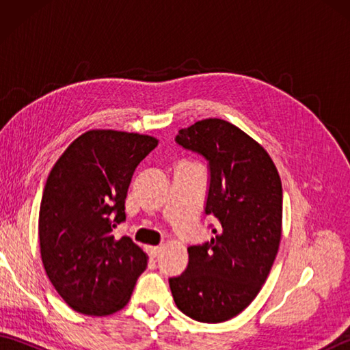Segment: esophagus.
Wrapping results in <instances>:
<instances>
[{
	"label": "esophagus",
	"mask_w": 350,
	"mask_h": 350,
	"mask_svg": "<svg viewBox=\"0 0 350 350\" xmlns=\"http://www.w3.org/2000/svg\"><path fill=\"white\" fill-rule=\"evenodd\" d=\"M161 247H148L147 248V252H148V256H150L152 258H156L159 256V252H161Z\"/></svg>",
	"instance_id": "1"
}]
</instances>
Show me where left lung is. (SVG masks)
<instances>
[{
	"instance_id": "obj_1",
	"label": "left lung",
	"mask_w": 350,
	"mask_h": 350,
	"mask_svg": "<svg viewBox=\"0 0 350 350\" xmlns=\"http://www.w3.org/2000/svg\"><path fill=\"white\" fill-rule=\"evenodd\" d=\"M176 143L207 161L204 212L217 226L211 241L188 248L187 269L168 280L170 288L183 314L226 322L256 298L278 252L281 180L265 148L221 118L180 129Z\"/></svg>"
}]
</instances>
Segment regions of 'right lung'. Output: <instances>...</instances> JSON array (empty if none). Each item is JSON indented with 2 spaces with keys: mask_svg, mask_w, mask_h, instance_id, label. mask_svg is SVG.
<instances>
[{
  "mask_svg": "<svg viewBox=\"0 0 350 350\" xmlns=\"http://www.w3.org/2000/svg\"><path fill=\"white\" fill-rule=\"evenodd\" d=\"M156 146L158 139L139 133L88 131L51 170L39 213L42 262L58 295L78 313L122 310L146 271V252L113 232L126 219L132 176Z\"/></svg>",
  "mask_w": 350,
  "mask_h": 350,
  "instance_id": "obj_1",
  "label": "right lung"
}]
</instances>
